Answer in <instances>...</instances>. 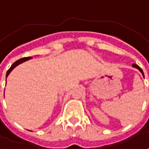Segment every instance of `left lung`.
Returning <instances> with one entry per match:
<instances>
[{
	"instance_id": "left-lung-1",
	"label": "left lung",
	"mask_w": 149,
	"mask_h": 149,
	"mask_svg": "<svg viewBox=\"0 0 149 149\" xmlns=\"http://www.w3.org/2000/svg\"><path fill=\"white\" fill-rule=\"evenodd\" d=\"M132 67L136 68H137V69H139V70H140V72H141V73H142V75H143V77H144V75H143V70H142V69H141V68H140L139 67V66H138L137 64H133V65H132Z\"/></svg>"
}]
</instances>
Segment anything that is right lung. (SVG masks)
I'll list each match as a JSON object with an SVG mask.
<instances>
[{
    "label": "right lung",
    "mask_w": 149,
    "mask_h": 149,
    "mask_svg": "<svg viewBox=\"0 0 149 149\" xmlns=\"http://www.w3.org/2000/svg\"><path fill=\"white\" fill-rule=\"evenodd\" d=\"M31 59H32L31 57H25V58H22V59H20V60H17V61H15L14 63H13L12 65H11V67L9 68V69L7 71V72H6V77L9 76V74L11 72V71L13 70V68L15 67H17L18 64H22V63H23V62H25V61H26V60H31Z\"/></svg>",
    "instance_id": "add662e5"
}]
</instances>
